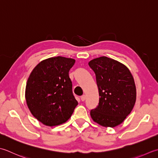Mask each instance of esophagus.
<instances>
[{"mask_svg":"<svg viewBox=\"0 0 158 158\" xmlns=\"http://www.w3.org/2000/svg\"><path fill=\"white\" fill-rule=\"evenodd\" d=\"M80 99H81V101L82 102H84L86 99V95H83L82 96H81V98H80Z\"/></svg>","mask_w":158,"mask_h":158,"instance_id":"1","label":"esophagus"}]
</instances>
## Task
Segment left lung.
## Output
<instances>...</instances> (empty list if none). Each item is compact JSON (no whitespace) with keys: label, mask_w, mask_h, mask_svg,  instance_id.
I'll return each mask as SVG.
<instances>
[{"label":"left lung","mask_w":158,"mask_h":158,"mask_svg":"<svg viewBox=\"0 0 158 158\" xmlns=\"http://www.w3.org/2000/svg\"><path fill=\"white\" fill-rule=\"evenodd\" d=\"M89 65L95 73L99 95L98 106L90 112L92 119L104 127L117 126L136 103L133 76L123 63L106 56L90 60Z\"/></svg>","instance_id":"8db88e82"}]
</instances>
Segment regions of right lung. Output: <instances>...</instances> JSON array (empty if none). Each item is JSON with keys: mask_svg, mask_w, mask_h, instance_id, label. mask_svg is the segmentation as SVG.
<instances>
[{"mask_svg": "<svg viewBox=\"0 0 158 158\" xmlns=\"http://www.w3.org/2000/svg\"><path fill=\"white\" fill-rule=\"evenodd\" d=\"M75 62L63 56L48 58L37 64L28 77L26 102L33 117L46 126L65 123L78 105L69 76Z\"/></svg>", "mask_w": 158, "mask_h": 158, "instance_id": "add662e5", "label": "right lung"}]
</instances>
